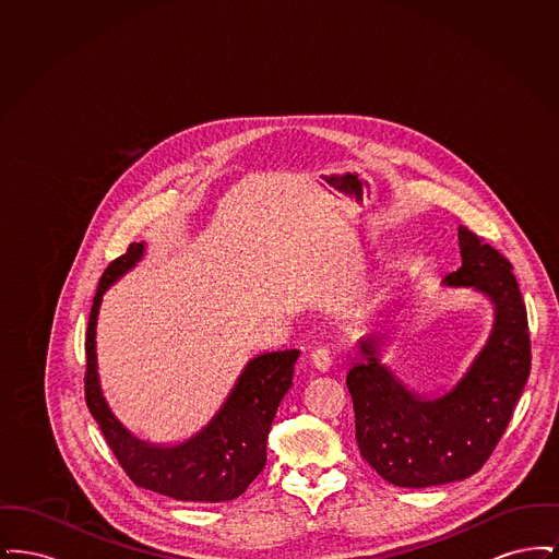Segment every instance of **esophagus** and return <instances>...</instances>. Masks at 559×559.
Here are the masks:
<instances>
[{"instance_id": "34e87169", "label": "esophagus", "mask_w": 559, "mask_h": 559, "mask_svg": "<svg viewBox=\"0 0 559 559\" xmlns=\"http://www.w3.org/2000/svg\"><path fill=\"white\" fill-rule=\"evenodd\" d=\"M310 360H312V367L320 372H326L331 369L333 360H331V354L326 347H317L312 354H310Z\"/></svg>"}]
</instances>
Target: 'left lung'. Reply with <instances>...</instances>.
<instances>
[{
    "label": "left lung",
    "instance_id": "8db88e82",
    "mask_svg": "<svg viewBox=\"0 0 559 559\" xmlns=\"http://www.w3.org/2000/svg\"><path fill=\"white\" fill-rule=\"evenodd\" d=\"M461 267L449 287H472L495 306V324L467 372L438 399L411 392L379 360L381 340L358 342L365 362L347 372L362 459L402 488L469 478L486 463L511 421L531 374L526 304L513 266L469 228L459 226Z\"/></svg>",
    "mask_w": 559,
    "mask_h": 559
}]
</instances>
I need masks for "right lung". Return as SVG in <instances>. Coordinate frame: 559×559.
Listing matches in <instances>:
<instances>
[{
	"label": "right lung",
	"mask_w": 559,
	"mask_h": 559,
	"mask_svg": "<svg viewBox=\"0 0 559 559\" xmlns=\"http://www.w3.org/2000/svg\"><path fill=\"white\" fill-rule=\"evenodd\" d=\"M144 242H132L108 264L94 295L85 333V402L108 447L135 486L176 501L222 503L240 497L266 465L272 419L293 383L299 349L260 354L247 367L217 415L176 447L138 440L110 413L96 371V320L108 287L140 262Z\"/></svg>",
	"instance_id": "add662e5"
}]
</instances>
